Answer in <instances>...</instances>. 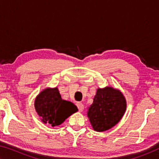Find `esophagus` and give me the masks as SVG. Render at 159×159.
<instances>
[{
	"instance_id": "1",
	"label": "esophagus",
	"mask_w": 159,
	"mask_h": 159,
	"mask_svg": "<svg viewBox=\"0 0 159 159\" xmlns=\"http://www.w3.org/2000/svg\"><path fill=\"white\" fill-rule=\"evenodd\" d=\"M76 105L78 107V109H79V111H83V109H84V105H83V104H82L81 102H77Z\"/></svg>"
}]
</instances>
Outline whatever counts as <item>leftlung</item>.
<instances>
[{
    "instance_id": "1",
    "label": "left lung",
    "mask_w": 159,
    "mask_h": 159,
    "mask_svg": "<svg viewBox=\"0 0 159 159\" xmlns=\"http://www.w3.org/2000/svg\"><path fill=\"white\" fill-rule=\"evenodd\" d=\"M127 102L123 94L111 86L98 88L87 116L94 130L104 132L114 127L124 115Z\"/></svg>"
}]
</instances>
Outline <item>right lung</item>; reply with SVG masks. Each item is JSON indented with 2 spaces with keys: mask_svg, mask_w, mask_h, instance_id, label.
Wrapping results in <instances>:
<instances>
[{
  "mask_svg": "<svg viewBox=\"0 0 159 159\" xmlns=\"http://www.w3.org/2000/svg\"><path fill=\"white\" fill-rule=\"evenodd\" d=\"M34 107L41 121L52 127L61 125L78 111L71 102L62 99L57 87L43 90L35 99Z\"/></svg>",
  "mask_w": 159,
  "mask_h": 159,
  "instance_id": "add662e5",
  "label": "right lung"
}]
</instances>
